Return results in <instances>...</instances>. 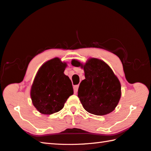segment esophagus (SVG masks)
<instances>
[{
  "instance_id": "1",
  "label": "esophagus",
  "mask_w": 151,
  "mask_h": 151,
  "mask_svg": "<svg viewBox=\"0 0 151 151\" xmlns=\"http://www.w3.org/2000/svg\"><path fill=\"white\" fill-rule=\"evenodd\" d=\"M78 87H79V86H78V85H75V86H74V87H73V88H74V91H75V93H76L78 92Z\"/></svg>"
}]
</instances>
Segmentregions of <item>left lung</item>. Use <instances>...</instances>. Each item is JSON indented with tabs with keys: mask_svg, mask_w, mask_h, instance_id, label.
I'll use <instances>...</instances> for the list:
<instances>
[{
	"mask_svg": "<svg viewBox=\"0 0 151 151\" xmlns=\"http://www.w3.org/2000/svg\"><path fill=\"white\" fill-rule=\"evenodd\" d=\"M71 64L84 69L85 79L80 84L78 97L85 110L98 116L113 112L120 101L121 85L111 68L97 58L84 64L73 60Z\"/></svg>",
	"mask_w": 151,
	"mask_h": 151,
	"instance_id": "8db88e82",
	"label": "left lung"
}]
</instances>
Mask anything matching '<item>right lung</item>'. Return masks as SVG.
<instances>
[{
  "mask_svg": "<svg viewBox=\"0 0 151 151\" xmlns=\"http://www.w3.org/2000/svg\"><path fill=\"white\" fill-rule=\"evenodd\" d=\"M66 62L55 58L38 69L31 88V98L35 107L43 114H52L63 108L73 94L72 82L64 74Z\"/></svg>",
  "mask_w": 151,
  "mask_h": 151,
  "instance_id": "right-lung-1",
  "label": "right lung"
}]
</instances>
